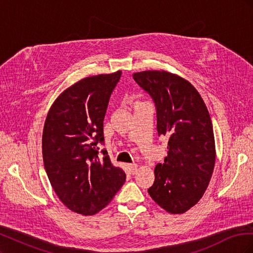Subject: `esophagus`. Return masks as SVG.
<instances>
[{"label":"esophagus","instance_id":"esophagus-1","mask_svg":"<svg viewBox=\"0 0 253 253\" xmlns=\"http://www.w3.org/2000/svg\"><path fill=\"white\" fill-rule=\"evenodd\" d=\"M137 169H138V165L137 164H131L128 165V170L132 174H135L137 172Z\"/></svg>","mask_w":253,"mask_h":253}]
</instances>
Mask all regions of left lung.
I'll return each instance as SVG.
<instances>
[{"label":"left lung","instance_id":"8db88e82","mask_svg":"<svg viewBox=\"0 0 253 253\" xmlns=\"http://www.w3.org/2000/svg\"><path fill=\"white\" fill-rule=\"evenodd\" d=\"M133 78L155 102L158 135L169 138L168 156L156 165L148 192L167 212L185 213L203 197L215 165L208 109L197 89L178 75L144 71Z\"/></svg>","mask_w":253,"mask_h":253}]
</instances>
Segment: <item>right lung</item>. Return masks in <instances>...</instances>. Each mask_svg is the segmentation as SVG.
<instances>
[{
	"label": "right lung",
	"mask_w": 253,
	"mask_h": 253,
	"mask_svg": "<svg viewBox=\"0 0 253 253\" xmlns=\"http://www.w3.org/2000/svg\"><path fill=\"white\" fill-rule=\"evenodd\" d=\"M121 71L83 78L61 93L47 113L42 135L45 171L59 200L73 212L94 215L126 181L103 142V120Z\"/></svg>",
	"instance_id": "add662e5"
}]
</instances>
